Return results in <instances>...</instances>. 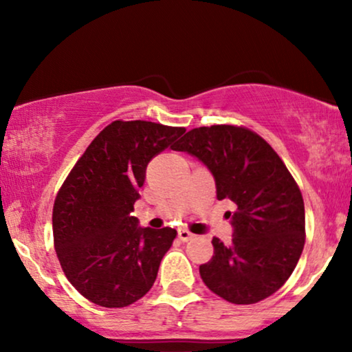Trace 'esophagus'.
Returning a JSON list of instances; mask_svg holds the SVG:
<instances>
[{"label":"esophagus","instance_id":"esophagus-1","mask_svg":"<svg viewBox=\"0 0 352 352\" xmlns=\"http://www.w3.org/2000/svg\"><path fill=\"white\" fill-rule=\"evenodd\" d=\"M177 237H179L182 242H189V240L194 237V234H190L187 229H177Z\"/></svg>","mask_w":352,"mask_h":352}]
</instances>
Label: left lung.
I'll list each match as a JSON object with an SVG mask.
<instances>
[{
  "instance_id": "8db88e82",
  "label": "left lung",
  "mask_w": 352,
  "mask_h": 352,
  "mask_svg": "<svg viewBox=\"0 0 352 352\" xmlns=\"http://www.w3.org/2000/svg\"><path fill=\"white\" fill-rule=\"evenodd\" d=\"M187 152L214 177L218 200L235 206L228 218L232 243L213 239L214 254L200 277L234 305H253L276 293L296 267L305 247V201L276 151L242 126L190 129L171 147Z\"/></svg>"
}]
</instances>
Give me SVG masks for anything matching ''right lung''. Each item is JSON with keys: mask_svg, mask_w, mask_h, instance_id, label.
I'll return each instance as SVG.
<instances>
[{"mask_svg": "<svg viewBox=\"0 0 352 352\" xmlns=\"http://www.w3.org/2000/svg\"><path fill=\"white\" fill-rule=\"evenodd\" d=\"M160 123L117 122L100 131L67 176L52 234L69 282L94 305L124 307L151 290L176 230L131 216L148 162L184 133Z\"/></svg>", "mask_w": 352, "mask_h": 352, "instance_id": "1", "label": "right lung"}]
</instances>
